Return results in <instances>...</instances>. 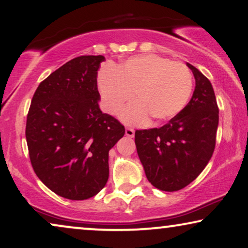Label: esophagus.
Here are the masks:
<instances>
[{
	"mask_svg": "<svg viewBox=\"0 0 248 248\" xmlns=\"http://www.w3.org/2000/svg\"><path fill=\"white\" fill-rule=\"evenodd\" d=\"M125 134H126V137L128 138H133L134 137V130L131 127H126L125 128Z\"/></svg>",
	"mask_w": 248,
	"mask_h": 248,
	"instance_id": "1",
	"label": "esophagus"
}]
</instances>
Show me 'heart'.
<instances>
[{
	"label": "heart",
	"mask_w": 248,
	"mask_h": 248,
	"mask_svg": "<svg viewBox=\"0 0 248 248\" xmlns=\"http://www.w3.org/2000/svg\"><path fill=\"white\" fill-rule=\"evenodd\" d=\"M101 108L116 115L122 111L125 123H143L152 117L155 123L168 121L186 106L193 90L192 72L185 64L157 55L130 57L120 65L105 66L97 76Z\"/></svg>",
	"instance_id": "obj_1"
}]
</instances>
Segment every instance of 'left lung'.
Listing matches in <instances>:
<instances>
[{"label":"left lung","instance_id":"8db88e82","mask_svg":"<svg viewBox=\"0 0 248 248\" xmlns=\"http://www.w3.org/2000/svg\"><path fill=\"white\" fill-rule=\"evenodd\" d=\"M195 79L189 103L159 128L135 131V145L148 181L166 192L184 188L201 174L216 147L219 108L212 84L187 63Z\"/></svg>","mask_w":248,"mask_h":248}]
</instances>
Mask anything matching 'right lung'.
Returning <instances> with one entry per match:
<instances>
[{
    "instance_id": "right-lung-1",
    "label": "right lung",
    "mask_w": 248,
    "mask_h": 248,
    "mask_svg": "<svg viewBox=\"0 0 248 248\" xmlns=\"http://www.w3.org/2000/svg\"><path fill=\"white\" fill-rule=\"evenodd\" d=\"M103 55L69 61L39 83L30 105L26 139L38 178L69 200L93 198L109 176L108 152L125 128L100 110L97 74Z\"/></svg>"
}]
</instances>
